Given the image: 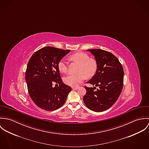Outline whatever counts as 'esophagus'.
I'll list each match as a JSON object with an SVG mask.
<instances>
[{
  "instance_id": "obj_1",
  "label": "esophagus",
  "mask_w": 149,
  "mask_h": 149,
  "mask_svg": "<svg viewBox=\"0 0 149 149\" xmlns=\"http://www.w3.org/2000/svg\"><path fill=\"white\" fill-rule=\"evenodd\" d=\"M72 89L73 90H77V89H78V87H72Z\"/></svg>"
}]
</instances>
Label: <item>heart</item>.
Returning a JSON list of instances; mask_svg holds the SVG:
<instances>
[{
	"instance_id": "heart-1",
	"label": "heart",
	"mask_w": 149,
	"mask_h": 149,
	"mask_svg": "<svg viewBox=\"0 0 149 149\" xmlns=\"http://www.w3.org/2000/svg\"><path fill=\"white\" fill-rule=\"evenodd\" d=\"M70 58L80 64L77 73H70L66 76L64 79L66 84L72 86H77L85 79V76L91 77L96 73L97 69V64L95 60L91 58L89 56L84 53H77L72 55ZM59 70L63 73L68 71V63L65 59H61L58 64Z\"/></svg>"
}]
</instances>
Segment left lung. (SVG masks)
Listing matches in <instances>:
<instances>
[{"mask_svg": "<svg viewBox=\"0 0 149 149\" xmlns=\"http://www.w3.org/2000/svg\"><path fill=\"white\" fill-rule=\"evenodd\" d=\"M97 64L95 75L87 83L93 88L84 86L86 93L83 97L85 106L95 112H102L112 106L119 97L123 86L124 70L119 60L112 53L96 49H88ZM96 86L99 88L96 91Z\"/></svg>", "mask_w": 149, "mask_h": 149, "instance_id": "obj_1", "label": "left lung"}]
</instances>
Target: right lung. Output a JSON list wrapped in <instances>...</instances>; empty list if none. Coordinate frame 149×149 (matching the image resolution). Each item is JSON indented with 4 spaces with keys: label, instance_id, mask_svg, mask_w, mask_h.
Instances as JSON below:
<instances>
[{
    "label": "right lung",
    "instance_id": "add662e5",
    "mask_svg": "<svg viewBox=\"0 0 149 149\" xmlns=\"http://www.w3.org/2000/svg\"><path fill=\"white\" fill-rule=\"evenodd\" d=\"M70 51L47 46L36 52L30 58L25 79L29 94L39 108L50 111L64 105L72 88L63 82L58 64ZM54 82L59 86L53 87Z\"/></svg>",
    "mask_w": 149,
    "mask_h": 149
}]
</instances>
